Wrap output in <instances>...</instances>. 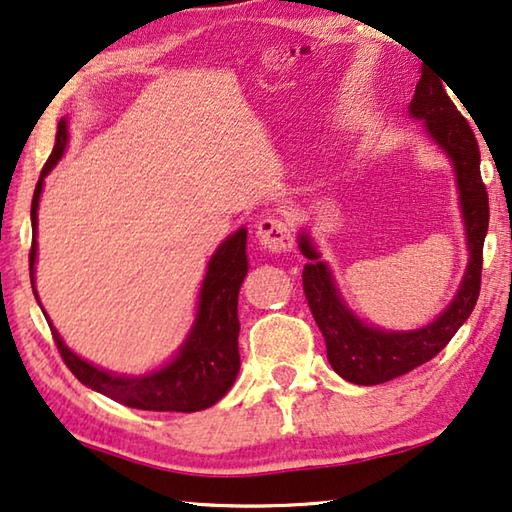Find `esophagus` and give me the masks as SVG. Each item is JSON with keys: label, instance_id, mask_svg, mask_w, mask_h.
<instances>
[{"label": "esophagus", "instance_id": "1", "mask_svg": "<svg viewBox=\"0 0 512 512\" xmlns=\"http://www.w3.org/2000/svg\"><path fill=\"white\" fill-rule=\"evenodd\" d=\"M257 239L259 246L268 253H287L293 248V235L291 228L282 219H275V216H266L257 223Z\"/></svg>", "mask_w": 512, "mask_h": 512}]
</instances>
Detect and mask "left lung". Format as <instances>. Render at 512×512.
Returning <instances> with one entry per match:
<instances>
[{
    "mask_svg": "<svg viewBox=\"0 0 512 512\" xmlns=\"http://www.w3.org/2000/svg\"><path fill=\"white\" fill-rule=\"evenodd\" d=\"M409 115L422 121L424 131L452 162L465 225L467 268L456 296L440 316L418 329H384L366 323L341 296L332 268L320 257L309 232H298L300 253L309 259L302 271V287L316 325L325 336L327 361L343 379L359 386L384 384L436 357L452 341L458 327L470 318L481 289L483 241L490 210L479 169V144L461 112L447 97L443 83L424 69L409 103Z\"/></svg>",
    "mask_w": 512,
    "mask_h": 512,
    "instance_id": "obj_1",
    "label": "left lung"
}]
</instances>
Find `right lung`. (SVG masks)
Returning <instances> with one entry per match:
<instances>
[{"mask_svg":"<svg viewBox=\"0 0 512 512\" xmlns=\"http://www.w3.org/2000/svg\"><path fill=\"white\" fill-rule=\"evenodd\" d=\"M69 142V124L67 117L58 121L56 144L51 151L45 169L40 173V180L33 192L31 203V287L38 305L36 291V257H38V207L40 194L45 187V178L63 158ZM246 237L248 230L239 228L225 237L214 255L207 262V271L203 277L201 291H198L196 318L189 329L185 341L176 354L164 363L162 368H155L142 375H117V372L103 370L94 363L85 361L79 354L72 352L65 345L63 336L51 323L47 311L42 309L47 323L54 334L58 352L67 368L74 372V377L92 391L110 397L131 409L142 411H180L194 413L210 409L221 397L230 391L239 375V316L237 300L239 289L244 284L248 273V255H246Z\"/></svg>","mask_w":512,"mask_h":512,"instance_id":"add662e5","label":"right lung"}]
</instances>
